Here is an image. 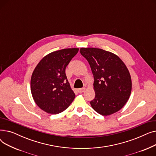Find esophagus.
<instances>
[{"label": "esophagus", "instance_id": "34e87169", "mask_svg": "<svg viewBox=\"0 0 156 156\" xmlns=\"http://www.w3.org/2000/svg\"><path fill=\"white\" fill-rule=\"evenodd\" d=\"M85 90V88H79V89L78 90V92L81 94V93L84 92Z\"/></svg>", "mask_w": 156, "mask_h": 156}]
</instances>
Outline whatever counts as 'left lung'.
<instances>
[{
	"label": "left lung",
	"instance_id": "1",
	"mask_svg": "<svg viewBox=\"0 0 156 156\" xmlns=\"http://www.w3.org/2000/svg\"><path fill=\"white\" fill-rule=\"evenodd\" d=\"M80 52L90 66L94 78L92 108L102 116L118 112L132 92V79L126 65L118 55L101 48H81Z\"/></svg>",
	"mask_w": 156,
	"mask_h": 156
}]
</instances>
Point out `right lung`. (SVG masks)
Returning <instances> with one entry per match:
<instances>
[{"label": "right lung", "instance_id": "add662e5", "mask_svg": "<svg viewBox=\"0 0 156 156\" xmlns=\"http://www.w3.org/2000/svg\"><path fill=\"white\" fill-rule=\"evenodd\" d=\"M79 48L52 52L41 60L31 78V92L38 107L56 114L66 109L75 98L66 75V68Z\"/></svg>", "mask_w": 156, "mask_h": 156}]
</instances>
